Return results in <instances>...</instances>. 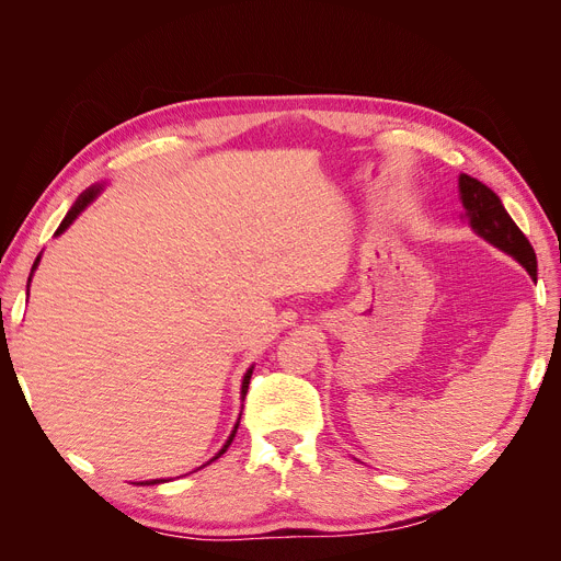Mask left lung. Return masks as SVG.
I'll return each instance as SVG.
<instances>
[{"mask_svg":"<svg viewBox=\"0 0 561 561\" xmlns=\"http://www.w3.org/2000/svg\"><path fill=\"white\" fill-rule=\"evenodd\" d=\"M458 190H461V201L470 219V227L491 245H496L511 254V257H515L536 280V252L529 239L513 222V217L505 213L501 198L489 186L470 175L458 178Z\"/></svg>","mask_w":561,"mask_h":561,"instance_id":"left-lung-1","label":"left lung"}]
</instances>
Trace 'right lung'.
Returning <instances> with one entry per match:
<instances>
[{
	"mask_svg": "<svg viewBox=\"0 0 561 561\" xmlns=\"http://www.w3.org/2000/svg\"><path fill=\"white\" fill-rule=\"evenodd\" d=\"M98 194V186H91V190H87V192H83L77 201H75V206L70 208V213H67L65 215V219H62V222H60V227H58V231H56V236L58 233H62L67 227H70L72 222H75V219H77V215L83 210V208H87L89 206V203L93 201V196ZM37 264H39V257L35 260V266H32V271H35L37 268ZM250 375H252V369H248V375L243 377V386H241V396L245 398V393H248V383H250ZM236 428H239V423H236ZM236 428H233V433H231V437L227 439V445L222 447V449H219V454L215 456V458H219V456H222L227 449H229V445H231V439H233V435H236ZM215 458H213V461H215ZM140 484H159V480H151V482H140Z\"/></svg>",
	"mask_w": 561,
	"mask_h": 561,
	"instance_id": "obj_1",
	"label": "right lung"
}]
</instances>
